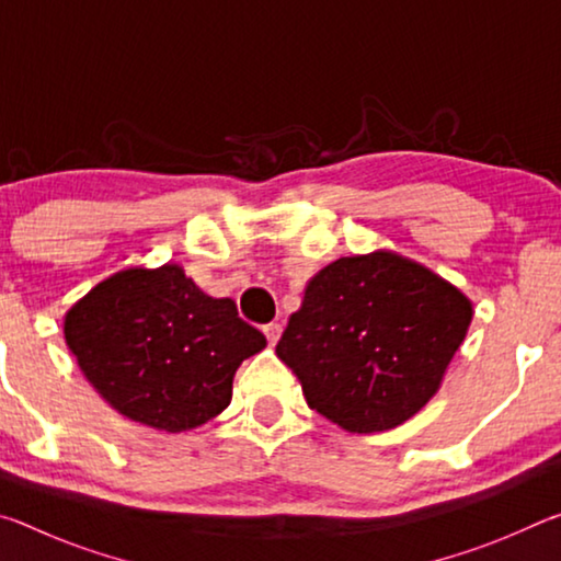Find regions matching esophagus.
Masks as SVG:
<instances>
[{
  "mask_svg": "<svg viewBox=\"0 0 561 561\" xmlns=\"http://www.w3.org/2000/svg\"><path fill=\"white\" fill-rule=\"evenodd\" d=\"M262 331H264V336H267L270 344L274 346L279 341V336H282V324H277V321H272V324L262 327Z\"/></svg>",
  "mask_w": 561,
  "mask_h": 561,
  "instance_id": "34e87169",
  "label": "esophagus"
}]
</instances>
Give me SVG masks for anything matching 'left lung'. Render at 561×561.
I'll return each mask as SVG.
<instances>
[{
    "label": "left lung",
    "mask_w": 561,
    "mask_h": 561,
    "mask_svg": "<svg viewBox=\"0 0 561 561\" xmlns=\"http://www.w3.org/2000/svg\"><path fill=\"white\" fill-rule=\"evenodd\" d=\"M470 319V299L423 264L383 250L354 254L307 284L277 356L331 423L391 431L438 391Z\"/></svg>",
    "instance_id": "8db88e82"
}]
</instances>
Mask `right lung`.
Returning a JSON list of instances; mask_svg holds the SVG:
<instances>
[{"label":"right lung","mask_w":561,"mask_h":561,"mask_svg":"<svg viewBox=\"0 0 561 561\" xmlns=\"http://www.w3.org/2000/svg\"><path fill=\"white\" fill-rule=\"evenodd\" d=\"M64 336L83 376L130 421L180 433L222 413L244 358L267 346L178 264L130 267L76 301Z\"/></svg>","instance_id":"right-lung-1"}]
</instances>
